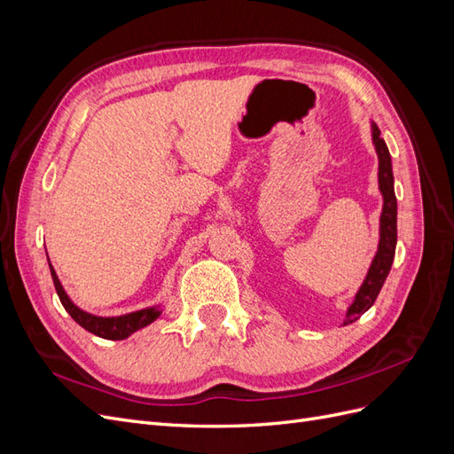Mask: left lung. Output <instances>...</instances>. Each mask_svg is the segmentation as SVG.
<instances>
[{"label":"left lung","instance_id":"left-lung-1","mask_svg":"<svg viewBox=\"0 0 454 454\" xmlns=\"http://www.w3.org/2000/svg\"><path fill=\"white\" fill-rule=\"evenodd\" d=\"M371 140H373L377 159H379L377 176H379V191L382 195V212L379 219V246H377V254L367 269L365 278L360 286V290L356 292L354 301L347 309L345 324H352L354 320H358L365 310L373 307L380 287L390 272L394 254H395V242H397V200L394 193L392 159H390L387 142L380 138V130L373 121H371Z\"/></svg>","mask_w":454,"mask_h":454}]
</instances>
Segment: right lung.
Segmentation results:
<instances>
[{
  "label": "right lung",
  "instance_id": "right-lung-1",
  "mask_svg": "<svg viewBox=\"0 0 454 454\" xmlns=\"http://www.w3.org/2000/svg\"><path fill=\"white\" fill-rule=\"evenodd\" d=\"M49 269H51V277H52L54 287H57V294L60 297V303L64 305L66 312L70 314L81 327H85L87 332L98 335L102 339H112V340L127 339L134 332H138V329H142L149 324H153L162 314V310L159 307H147V309L134 310V312L121 314V316H96V314H90L83 309H79L70 299V295L66 294L64 286L60 284V280L57 277V270H54V267L51 265V261H49Z\"/></svg>",
  "mask_w": 454,
  "mask_h": 454
}]
</instances>
